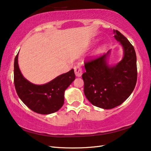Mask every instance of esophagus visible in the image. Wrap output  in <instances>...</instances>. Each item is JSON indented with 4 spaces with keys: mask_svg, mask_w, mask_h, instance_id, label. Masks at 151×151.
Listing matches in <instances>:
<instances>
[{
    "mask_svg": "<svg viewBox=\"0 0 151 151\" xmlns=\"http://www.w3.org/2000/svg\"><path fill=\"white\" fill-rule=\"evenodd\" d=\"M74 72L75 74L77 77H81L82 74H83V69H82L81 67L77 65L74 67Z\"/></svg>",
    "mask_w": 151,
    "mask_h": 151,
    "instance_id": "1",
    "label": "esophagus"
}]
</instances>
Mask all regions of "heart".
I'll return each instance as SVG.
<instances>
[{
    "label": "heart",
    "mask_w": 151,
    "mask_h": 151,
    "mask_svg": "<svg viewBox=\"0 0 151 151\" xmlns=\"http://www.w3.org/2000/svg\"><path fill=\"white\" fill-rule=\"evenodd\" d=\"M103 50V47H101V48H99V49H98V53H101L102 51Z\"/></svg>",
    "instance_id": "1"
}]
</instances>
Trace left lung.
<instances>
[{
  "mask_svg": "<svg viewBox=\"0 0 151 151\" xmlns=\"http://www.w3.org/2000/svg\"><path fill=\"white\" fill-rule=\"evenodd\" d=\"M113 32L123 49L122 60L115 65H109V50L103 55L85 62L86 72L82 76L86 97L94 106L103 109H112L124 102L133 92L137 79L134 47L120 31Z\"/></svg>",
  "mask_w": 151,
  "mask_h": 151,
  "instance_id": "1",
  "label": "left lung"
}]
</instances>
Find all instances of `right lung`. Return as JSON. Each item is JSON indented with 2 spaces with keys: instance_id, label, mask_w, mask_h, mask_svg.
Wrapping results in <instances>:
<instances>
[{
  "instance_id": "add662e5",
  "label": "right lung",
  "mask_w": 151,
  "mask_h": 151,
  "mask_svg": "<svg viewBox=\"0 0 151 151\" xmlns=\"http://www.w3.org/2000/svg\"><path fill=\"white\" fill-rule=\"evenodd\" d=\"M18 54L14 64V81L21 101L32 111L48 115L57 111L64 103V93L76 78L74 69L58 76L49 83L36 85L22 75L18 65Z\"/></svg>"
}]
</instances>
